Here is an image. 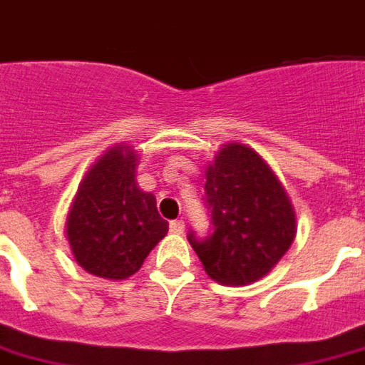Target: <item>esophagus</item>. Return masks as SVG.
<instances>
[{"label":"esophagus","instance_id":"34e87169","mask_svg":"<svg viewBox=\"0 0 365 365\" xmlns=\"http://www.w3.org/2000/svg\"><path fill=\"white\" fill-rule=\"evenodd\" d=\"M183 229H185V225H183V221H180V219H175V221H172V223H170V231H172V233H175V235H182Z\"/></svg>","mask_w":365,"mask_h":365}]
</instances>
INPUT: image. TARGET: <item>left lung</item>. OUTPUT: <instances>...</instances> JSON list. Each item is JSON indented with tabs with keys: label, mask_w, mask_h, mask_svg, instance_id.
I'll use <instances>...</instances> for the list:
<instances>
[{
	"label": "left lung",
	"mask_w": 365,
	"mask_h": 365,
	"mask_svg": "<svg viewBox=\"0 0 365 365\" xmlns=\"http://www.w3.org/2000/svg\"><path fill=\"white\" fill-rule=\"evenodd\" d=\"M205 201L213 233L197 239L193 251L209 279L245 287L269 274L297 237V211L279 175L259 152L229 142L205 170Z\"/></svg>",
	"instance_id": "left-lung-1"
}]
</instances>
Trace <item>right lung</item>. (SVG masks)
Instances as JSON below:
<instances>
[{
  "label": "right lung",
  "instance_id": "1",
  "mask_svg": "<svg viewBox=\"0 0 365 365\" xmlns=\"http://www.w3.org/2000/svg\"><path fill=\"white\" fill-rule=\"evenodd\" d=\"M138 152L128 144L108 148L86 172L65 223L71 253L86 272L124 280L144 264L168 233L154 193L136 182Z\"/></svg>",
  "mask_w": 365,
  "mask_h": 365
}]
</instances>
